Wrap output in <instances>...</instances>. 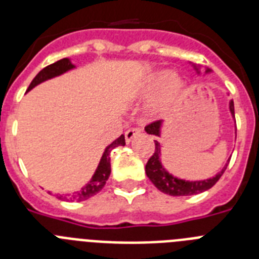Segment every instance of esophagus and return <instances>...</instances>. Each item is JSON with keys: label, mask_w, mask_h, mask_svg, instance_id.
Wrapping results in <instances>:
<instances>
[{"label": "esophagus", "mask_w": 259, "mask_h": 259, "mask_svg": "<svg viewBox=\"0 0 259 259\" xmlns=\"http://www.w3.org/2000/svg\"><path fill=\"white\" fill-rule=\"evenodd\" d=\"M141 132V130L139 127H131V128H128L127 131H125V134H124V136H125V141H127V143H130V141L132 140V139H134L135 136H136V135H139Z\"/></svg>", "instance_id": "obj_1"}]
</instances>
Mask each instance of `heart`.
I'll return each instance as SVG.
<instances>
[{"instance_id": "heart-1", "label": "heart", "mask_w": 259, "mask_h": 259, "mask_svg": "<svg viewBox=\"0 0 259 259\" xmlns=\"http://www.w3.org/2000/svg\"><path fill=\"white\" fill-rule=\"evenodd\" d=\"M171 76L168 71H159L155 75H153L146 85L144 87V93L145 95H152L157 89L161 88L164 84V88L155 100L154 107L155 111H164V110L170 109L174 104L180 98V96L185 91V81L178 76Z\"/></svg>"}]
</instances>
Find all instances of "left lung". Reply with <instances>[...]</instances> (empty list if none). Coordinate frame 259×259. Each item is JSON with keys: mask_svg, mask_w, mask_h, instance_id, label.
Segmentation results:
<instances>
[{"mask_svg": "<svg viewBox=\"0 0 259 259\" xmlns=\"http://www.w3.org/2000/svg\"><path fill=\"white\" fill-rule=\"evenodd\" d=\"M230 110L232 116H235V106H233V101L231 100L230 102ZM236 122V120H235ZM161 120H154V122L149 123V124L145 127V131L149 135H155V136H159L161 134ZM155 149L154 153L152 154V157L149 158V161L145 166V172L148 175V178L150 179V182L157 187L161 192L166 194H170V196H192V194H198L202 193V192L207 191L221 179V176L223 175V172L226 171L228 164L223 167V170L215 175L214 178L207 180H201V182H185V180L178 179L175 176L170 175L163 168V166L161 164V145L157 140H154Z\"/></svg>", "mask_w": 259, "mask_h": 259, "instance_id": "left-lung-1", "label": "left lung"}]
</instances>
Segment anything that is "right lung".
Instances as JSON below:
<instances>
[{
  "instance_id": "right-lung-1",
  "label": "right lung",
  "mask_w": 259,
  "mask_h": 259,
  "mask_svg": "<svg viewBox=\"0 0 259 259\" xmlns=\"http://www.w3.org/2000/svg\"><path fill=\"white\" fill-rule=\"evenodd\" d=\"M72 67H74V65H72V63L70 62V59L67 58L59 59V61L54 62V63H52V65L42 68V70L36 75L35 79L32 80V83L29 84L27 91H31V89L33 88V87L37 85V84L42 83V81L50 79V77L58 76V75L63 74V72H66V71L71 70ZM123 145H125V139H124V135H120V136H119L114 143L110 144L106 149H105L104 155H102L101 161H100V164H98L97 170H96L92 180H91V182H89L84 188H81V191L72 194V196L70 197L71 201L88 200V198L93 197L95 194H97L98 192L104 188L105 183H106V180L109 179L110 172H111V168H110V152H111L114 148H116V146H123ZM58 198H62V196H59Z\"/></svg>"
}]
</instances>
